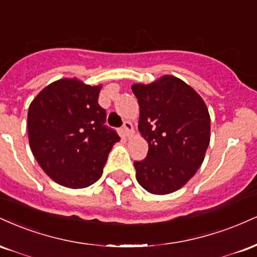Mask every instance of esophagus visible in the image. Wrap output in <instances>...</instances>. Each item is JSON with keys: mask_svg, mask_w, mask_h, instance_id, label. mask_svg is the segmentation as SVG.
<instances>
[{"mask_svg": "<svg viewBox=\"0 0 257 257\" xmlns=\"http://www.w3.org/2000/svg\"><path fill=\"white\" fill-rule=\"evenodd\" d=\"M122 133H123V135H124V137H126V138H129L133 134V133H134V129H133V124L131 122L123 123Z\"/></svg>", "mask_w": 257, "mask_h": 257, "instance_id": "1", "label": "esophagus"}]
</instances>
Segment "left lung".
Masks as SVG:
<instances>
[{
	"mask_svg": "<svg viewBox=\"0 0 257 257\" xmlns=\"http://www.w3.org/2000/svg\"><path fill=\"white\" fill-rule=\"evenodd\" d=\"M132 89L140 107L139 131L149 143L146 158L134 162L137 180L150 193H172L204 161L210 143L208 108L196 90L174 76Z\"/></svg>",
	"mask_w": 257,
	"mask_h": 257,
	"instance_id": "obj_1",
	"label": "left lung"
}]
</instances>
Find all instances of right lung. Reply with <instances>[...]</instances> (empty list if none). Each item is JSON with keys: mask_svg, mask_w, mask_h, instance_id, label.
Wrapping results in <instances>:
<instances>
[{"mask_svg": "<svg viewBox=\"0 0 257 257\" xmlns=\"http://www.w3.org/2000/svg\"><path fill=\"white\" fill-rule=\"evenodd\" d=\"M101 85L76 78L59 79L34 99L28 112L31 151L41 168L59 185L84 188L100 179L119 137L105 124L98 104Z\"/></svg>", "mask_w": 257, "mask_h": 257, "instance_id": "right-lung-1", "label": "right lung"}]
</instances>
